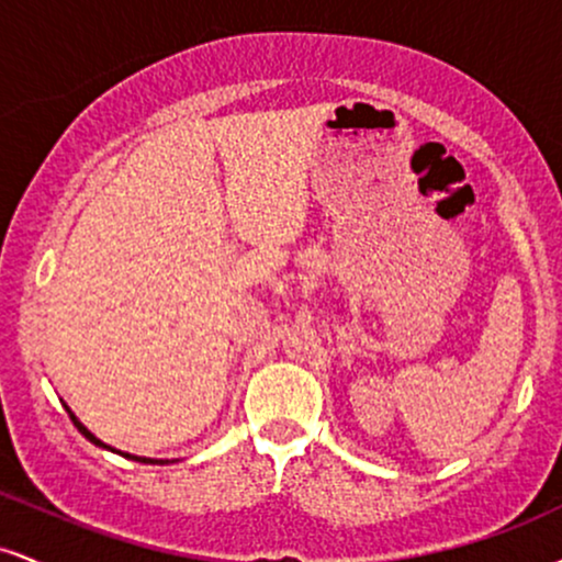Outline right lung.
Here are the masks:
<instances>
[{
    "mask_svg": "<svg viewBox=\"0 0 562 562\" xmlns=\"http://www.w3.org/2000/svg\"><path fill=\"white\" fill-rule=\"evenodd\" d=\"M68 415H70V420H74V425H76V428H79V430H81V434L89 438V441H92V443H97V447H105V443H102V441H100V438H94L92 434H89V430H87V428H83V425H81L79 420H76V417H74V412H70V409H68ZM105 449H111V447H105ZM124 457H132V454H124ZM132 460H139V462H158V460H147V457H132ZM160 465H164V462H160Z\"/></svg>",
    "mask_w": 562,
    "mask_h": 562,
    "instance_id": "obj_1",
    "label": "right lung"
}]
</instances>
